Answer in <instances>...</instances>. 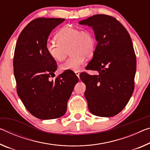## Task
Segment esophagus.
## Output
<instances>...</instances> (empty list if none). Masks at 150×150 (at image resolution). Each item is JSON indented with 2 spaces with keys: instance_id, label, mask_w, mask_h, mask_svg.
Here are the masks:
<instances>
[{
  "instance_id": "esophagus-1",
  "label": "esophagus",
  "mask_w": 150,
  "mask_h": 150,
  "mask_svg": "<svg viewBox=\"0 0 150 150\" xmlns=\"http://www.w3.org/2000/svg\"><path fill=\"white\" fill-rule=\"evenodd\" d=\"M75 75H77L78 77H79V74H80V73H79V71H75Z\"/></svg>"
}]
</instances>
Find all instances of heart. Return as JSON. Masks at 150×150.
I'll list each match as a JSON object with an SVG mask.
<instances>
[{"mask_svg":"<svg viewBox=\"0 0 150 150\" xmlns=\"http://www.w3.org/2000/svg\"><path fill=\"white\" fill-rule=\"evenodd\" d=\"M57 42L47 41V51L49 55L57 61H62L66 57L69 49L72 54L65 62L60 65V69L65 70H77L84 63L85 57L90 58L96 50V39L89 29L65 27L56 35Z\"/></svg>","mask_w":150,"mask_h":150,"instance_id":"b5f03b06","label":"heart"}]
</instances>
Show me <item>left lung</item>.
Returning <instances> with one entry per match:
<instances>
[{
    "label": "left lung",
    "mask_w": 150,
    "mask_h": 150,
    "mask_svg": "<svg viewBox=\"0 0 150 150\" xmlns=\"http://www.w3.org/2000/svg\"><path fill=\"white\" fill-rule=\"evenodd\" d=\"M79 23L92 27L97 41L85 69L98 71V75H79L86 85L88 108L95 115L112 117L126 106L134 90L136 57L132 39L113 16L96 15Z\"/></svg>",
    "instance_id": "left-lung-1"
}]
</instances>
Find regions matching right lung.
<instances>
[{
    "mask_svg": "<svg viewBox=\"0 0 150 150\" xmlns=\"http://www.w3.org/2000/svg\"><path fill=\"white\" fill-rule=\"evenodd\" d=\"M64 21L33 20L24 28L16 44L13 67L16 91L28 112L41 120L56 119L66 113L67 101L79 81L71 71L51 79L57 65L47 52L46 43L52 30Z\"/></svg>",
    "mask_w": 150,
    "mask_h": 150,
    "instance_id": "obj_1",
    "label": "right lung"
}]
</instances>
